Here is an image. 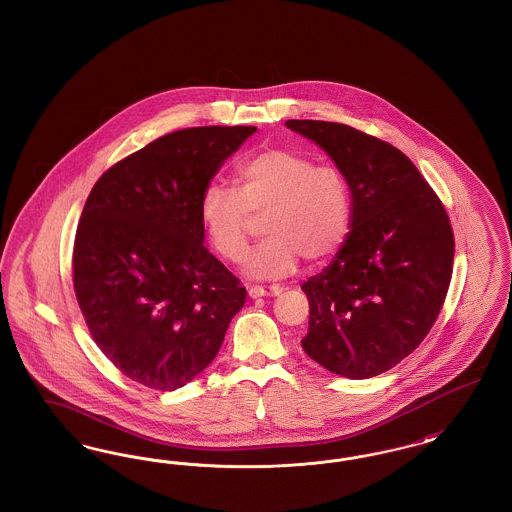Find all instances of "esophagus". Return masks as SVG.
<instances>
[{
    "mask_svg": "<svg viewBox=\"0 0 512 512\" xmlns=\"http://www.w3.org/2000/svg\"><path fill=\"white\" fill-rule=\"evenodd\" d=\"M249 297L251 299H259V297H267V295H280L282 288L278 286H270V288H263V286H251L249 288Z\"/></svg>",
    "mask_w": 512,
    "mask_h": 512,
    "instance_id": "obj_1",
    "label": "esophagus"
}]
</instances>
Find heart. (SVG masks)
<instances>
[{"instance_id": "heart-1", "label": "heart", "mask_w": 512, "mask_h": 512, "mask_svg": "<svg viewBox=\"0 0 512 512\" xmlns=\"http://www.w3.org/2000/svg\"><path fill=\"white\" fill-rule=\"evenodd\" d=\"M236 176L240 190L209 184L197 211L209 244L230 263L244 259L253 217L265 215L268 238L247 257L245 276L280 280L299 267L301 257L320 265L345 244L353 203L336 167L276 147L245 159Z\"/></svg>"}]
</instances>
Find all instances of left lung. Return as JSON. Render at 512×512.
Here are the masks:
<instances>
[{
    "mask_svg": "<svg viewBox=\"0 0 512 512\" xmlns=\"http://www.w3.org/2000/svg\"><path fill=\"white\" fill-rule=\"evenodd\" d=\"M345 176L353 217L332 263L301 290L305 353L351 380L401 363L428 336L445 301L455 240L449 217L413 161L347 124L286 121Z\"/></svg>",
    "mask_w": 512,
    "mask_h": 512,
    "instance_id": "left-lung-1",
    "label": "left lung"
}]
</instances>
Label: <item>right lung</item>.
I'll use <instances>...</instances> for the list:
<instances>
[{
    "label": "right lung",
    "mask_w": 512,
    "mask_h": 512,
    "mask_svg": "<svg viewBox=\"0 0 512 512\" xmlns=\"http://www.w3.org/2000/svg\"><path fill=\"white\" fill-rule=\"evenodd\" d=\"M255 132H172L119 161L88 195L74 240V293L103 355L151 390H178L201 374L244 307L240 280L203 245L197 209Z\"/></svg>",
    "instance_id": "1"
}]
</instances>
